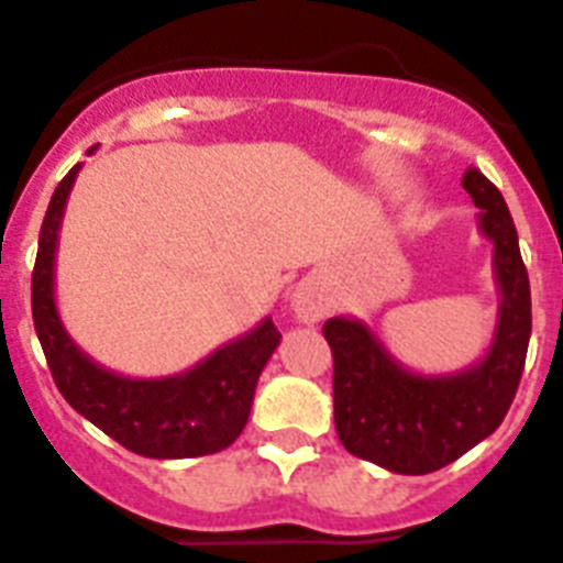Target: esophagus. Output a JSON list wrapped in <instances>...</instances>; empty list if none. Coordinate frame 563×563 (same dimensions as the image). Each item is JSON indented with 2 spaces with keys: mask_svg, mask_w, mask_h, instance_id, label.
Returning a JSON list of instances; mask_svg holds the SVG:
<instances>
[{
  "mask_svg": "<svg viewBox=\"0 0 563 563\" xmlns=\"http://www.w3.org/2000/svg\"><path fill=\"white\" fill-rule=\"evenodd\" d=\"M292 312H296L298 321L305 324H316L318 318L327 312L324 296L316 285H301L296 292H292Z\"/></svg>",
  "mask_w": 563,
  "mask_h": 563,
  "instance_id": "esophagus-1",
  "label": "esophagus"
}]
</instances>
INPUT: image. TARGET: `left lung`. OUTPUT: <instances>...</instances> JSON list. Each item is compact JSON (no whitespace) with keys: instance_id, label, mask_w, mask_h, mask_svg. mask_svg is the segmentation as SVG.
Listing matches in <instances>:
<instances>
[{"instance_id":"left-lung-1","label":"left lung","mask_w":563,"mask_h":563,"mask_svg":"<svg viewBox=\"0 0 563 563\" xmlns=\"http://www.w3.org/2000/svg\"><path fill=\"white\" fill-rule=\"evenodd\" d=\"M462 188L479 208V233L494 245L499 285L494 341L476 363L449 375L402 366L361 318H330L324 338L335 357V431L350 454L391 474L420 476L460 460L505 420L530 343V282L514 217L499 188L467 168Z\"/></svg>"}]
</instances>
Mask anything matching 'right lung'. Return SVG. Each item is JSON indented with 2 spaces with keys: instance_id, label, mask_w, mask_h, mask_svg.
Masks as SVG:
<instances>
[{
  "instance_id": "1",
  "label": "right lung",
  "mask_w": 563,
  "mask_h": 563,
  "mask_svg": "<svg viewBox=\"0 0 563 563\" xmlns=\"http://www.w3.org/2000/svg\"><path fill=\"white\" fill-rule=\"evenodd\" d=\"M78 172L81 163L69 168L49 200L33 267V324L58 391L78 415L134 454L186 460L228 449L245 429L258 375L282 332L265 318L191 369L168 377H126L92 361L69 338L56 307L58 231Z\"/></svg>"
}]
</instances>
